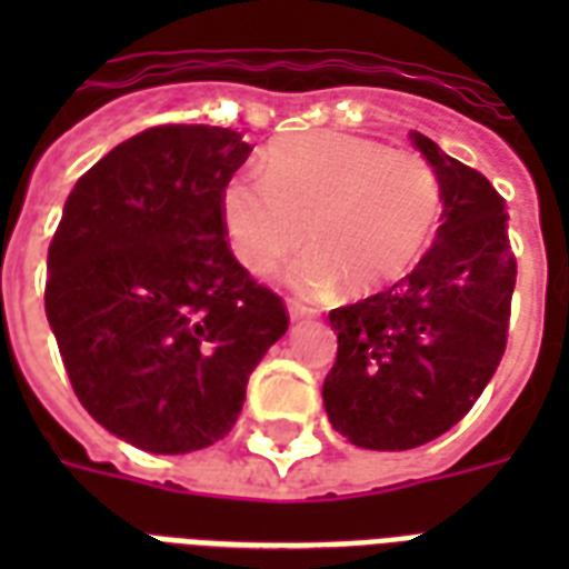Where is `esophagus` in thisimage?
<instances>
[{
	"mask_svg": "<svg viewBox=\"0 0 569 569\" xmlns=\"http://www.w3.org/2000/svg\"><path fill=\"white\" fill-rule=\"evenodd\" d=\"M319 310H312V307H307V303L301 301H289V319L292 321H301V319H312Z\"/></svg>",
	"mask_w": 569,
	"mask_h": 569,
	"instance_id": "esophagus-1",
	"label": "esophagus"
}]
</instances>
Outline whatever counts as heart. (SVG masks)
Instances as JSON below:
<instances>
[{
    "mask_svg": "<svg viewBox=\"0 0 569 569\" xmlns=\"http://www.w3.org/2000/svg\"><path fill=\"white\" fill-rule=\"evenodd\" d=\"M218 206L232 257L250 274H268L303 239L312 250L289 268V283L328 292L342 280L363 298L419 266L440 223L442 194L419 153L312 132L268 147L262 182L236 173Z\"/></svg>",
    "mask_w": 569,
    "mask_h": 569,
    "instance_id": "1",
    "label": "heart"
}]
</instances>
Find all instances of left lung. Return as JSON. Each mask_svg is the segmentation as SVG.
Wrapping results in <instances>:
<instances>
[{"label": "left lung", "instance_id": "8db88e82", "mask_svg": "<svg viewBox=\"0 0 569 569\" xmlns=\"http://www.w3.org/2000/svg\"><path fill=\"white\" fill-rule=\"evenodd\" d=\"M410 141L440 180V230L405 280L330 310L339 348L321 387L333 431L375 451L425 446L469 413L505 355L517 283L499 191L422 132Z\"/></svg>", "mask_w": 569, "mask_h": 569}]
</instances>
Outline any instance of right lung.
Here are the masks:
<instances>
[{"mask_svg": "<svg viewBox=\"0 0 569 569\" xmlns=\"http://www.w3.org/2000/svg\"><path fill=\"white\" fill-rule=\"evenodd\" d=\"M250 150L232 129L153 127L67 197L47 257L49 328L84 410L136 449L223 440L289 328L223 239L221 189Z\"/></svg>", "mask_w": 569, "mask_h": 569, "instance_id": "1", "label": "right lung"}]
</instances>
